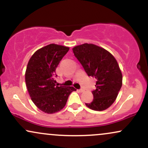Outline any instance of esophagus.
Returning a JSON list of instances; mask_svg holds the SVG:
<instances>
[{
    "mask_svg": "<svg viewBox=\"0 0 148 148\" xmlns=\"http://www.w3.org/2000/svg\"><path fill=\"white\" fill-rule=\"evenodd\" d=\"M85 90L84 89V88H81V89L79 90V91L80 92H84Z\"/></svg>",
    "mask_w": 148,
    "mask_h": 148,
    "instance_id": "34e87169",
    "label": "esophagus"
}]
</instances>
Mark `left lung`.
I'll use <instances>...</instances> for the list:
<instances>
[{"label": "left lung", "instance_id": "obj_1", "mask_svg": "<svg viewBox=\"0 0 148 148\" xmlns=\"http://www.w3.org/2000/svg\"><path fill=\"white\" fill-rule=\"evenodd\" d=\"M72 50L88 76L97 80L96 89L92 91L93 100L86 105L94 111L106 110L115 101L123 84L116 60L104 49L92 44L76 46Z\"/></svg>", "mask_w": 148, "mask_h": 148}]
</instances>
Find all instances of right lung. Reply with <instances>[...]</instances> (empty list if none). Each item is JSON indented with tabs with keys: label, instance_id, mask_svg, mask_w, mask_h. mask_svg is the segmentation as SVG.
Masks as SVG:
<instances>
[{
	"label": "right lung",
	"instance_id": "add662e5",
	"mask_svg": "<svg viewBox=\"0 0 148 148\" xmlns=\"http://www.w3.org/2000/svg\"><path fill=\"white\" fill-rule=\"evenodd\" d=\"M69 47L51 44L37 50L28 61L25 84L32 101L46 113L60 111L70 93L76 90L71 86H58L56 69L69 51Z\"/></svg>",
	"mask_w": 148,
	"mask_h": 148
}]
</instances>
